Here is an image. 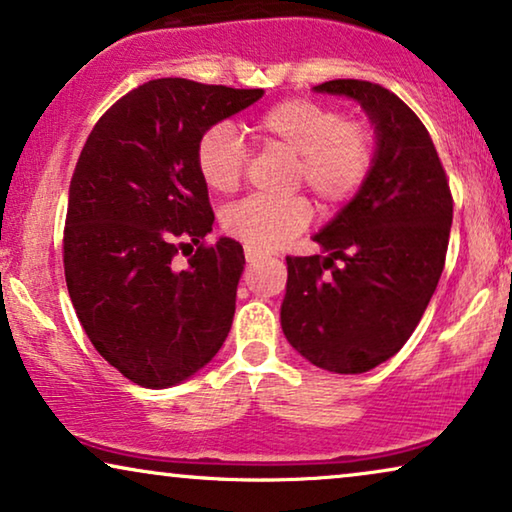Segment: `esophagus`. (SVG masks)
<instances>
[{"label":"esophagus","mask_w":512,"mask_h":512,"mask_svg":"<svg viewBox=\"0 0 512 512\" xmlns=\"http://www.w3.org/2000/svg\"><path fill=\"white\" fill-rule=\"evenodd\" d=\"M265 258V254H258V251H251V249H247V263L249 265H254V263H258V261H263Z\"/></svg>","instance_id":"esophagus-1"}]
</instances>
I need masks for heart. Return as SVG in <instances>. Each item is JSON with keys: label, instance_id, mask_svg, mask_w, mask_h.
Listing matches in <instances>:
<instances>
[{"label": "heart", "instance_id": "b5f03b06", "mask_svg": "<svg viewBox=\"0 0 512 512\" xmlns=\"http://www.w3.org/2000/svg\"><path fill=\"white\" fill-rule=\"evenodd\" d=\"M270 151L296 158L293 186H305L321 205H342L366 184L375 163V132L366 121L345 118L314 100H284L251 125ZM200 179L214 193H235L247 172V149L226 123L202 132L195 149ZM307 200L247 198L221 214V226L251 251L282 247L310 226Z\"/></svg>", "mask_w": 512, "mask_h": 512}]
</instances>
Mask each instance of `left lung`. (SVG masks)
<instances>
[{"label": "left lung", "mask_w": 512, "mask_h": 512, "mask_svg": "<svg viewBox=\"0 0 512 512\" xmlns=\"http://www.w3.org/2000/svg\"><path fill=\"white\" fill-rule=\"evenodd\" d=\"M375 125V163L354 200L314 235L328 256H286V340L317 368L359 375L415 331L445 268L450 181L429 130L380 83L335 79Z\"/></svg>", "instance_id": "left-lung-1"}]
</instances>
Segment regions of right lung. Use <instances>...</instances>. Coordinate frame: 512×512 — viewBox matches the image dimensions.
Wrapping results in <instances>:
<instances>
[{
  "instance_id": "obj_1",
  "label": "right lung",
  "mask_w": 512,
  "mask_h": 512,
  "mask_svg": "<svg viewBox=\"0 0 512 512\" xmlns=\"http://www.w3.org/2000/svg\"><path fill=\"white\" fill-rule=\"evenodd\" d=\"M261 95L156 79L111 104L83 144L62 237L69 298L102 359L139 387L184 382L228 338L244 251L230 237L205 244L214 212L195 149Z\"/></svg>"
}]
</instances>
